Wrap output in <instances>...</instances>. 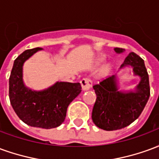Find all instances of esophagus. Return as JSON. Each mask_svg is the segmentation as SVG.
I'll list each match as a JSON object with an SVG mask.
<instances>
[{
  "mask_svg": "<svg viewBox=\"0 0 159 159\" xmlns=\"http://www.w3.org/2000/svg\"><path fill=\"white\" fill-rule=\"evenodd\" d=\"M81 85H82V89L83 91H87L89 90L92 87V82L88 78H83L81 81Z\"/></svg>",
  "mask_w": 159,
  "mask_h": 159,
  "instance_id": "34e87169",
  "label": "esophagus"
}]
</instances>
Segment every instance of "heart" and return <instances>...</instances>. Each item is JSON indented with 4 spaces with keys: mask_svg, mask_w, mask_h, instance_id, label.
<instances>
[{
    "mask_svg": "<svg viewBox=\"0 0 159 159\" xmlns=\"http://www.w3.org/2000/svg\"><path fill=\"white\" fill-rule=\"evenodd\" d=\"M102 60V59H100V61H101ZM108 71H109V67L107 66H104L102 69L100 70V74L101 75H106V74H107L108 73Z\"/></svg>",
    "mask_w": 159,
    "mask_h": 159,
    "instance_id": "obj_1",
    "label": "heart"
}]
</instances>
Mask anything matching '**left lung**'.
<instances>
[{
  "label": "left lung",
  "instance_id": "8db88e82",
  "mask_svg": "<svg viewBox=\"0 0 159 159\" xmlns=\"http://www.w3.org/2000/svg\"><path fill=\"white\" fill-rule=\"evenodd\" d=\"M117 53L124 49L115 48ZM131 67L134 76L140 78L134 90H121L117 75L108 77L93 87L96 101L92 111L93 123L107 131L117 130L129 126L140 116L150 96L149 77L144 60L131 52L120 66V70Z\"/></svg>",
  "mask_w": 159,
  "mask_h": 159
}]
</instances>
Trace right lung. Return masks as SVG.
Wrapping results in <instances>:
<instances>
[{
    "instance_id": "obj_1",
    "label": "right lung",
    "mask_w": 159,
    "mask_h": 159,
    "mask_svg": "<svg viewBox=\"0 0 159 159\" xmlns=\"http://www.w3.org/2000/svg\"><path fill=\"white\" fill-rule=\"evenodd\" d=\"M42 50L28 49L14 60L9 77V99L18 117L27 125L42 129L59 127L65 121L70 103L82 91L79 83L57 82L43 90L30 89L24 83L23 66L27 59Z\"/></svg>"
}]
</instances>
